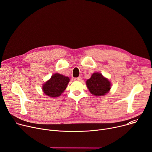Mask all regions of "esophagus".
<instances>
[{
	"instance_id": "esophagus-1",
	"label": "esophagus",
	"mask_w": 152,
	"mask_h": 152,
	"mask_svg": "<svg viewBox=\"0 0 152 152\" xmlns=\"http://www.w3.org/2000/svg\"><path fill=\"white\" fill-rule=\"evenodd\" d=\"M74 80L75 81H80L81 80V77H77V78H75Z\"/></svg>"
}]
</instances>
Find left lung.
<instances>
[{"label":"left lung","instance_id":"obj_1","mask_svg":"<svg viewBox=\"0 0 152 152\" xmlns=\"http://www.w3.org/2000/svg\"><path fill=\"white\" fill-rule=\"evenodd\" d=\"M86 83L90 92L96 96L105 95L111 89V84L108 80L98 72L93 74Z\"/></svg>","mask_w":152,"mask_h":152}]
</instances>
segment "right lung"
Here are the masks:
<instances>
[{"mask_svg": "<svg viewBox=\"0 0 152 152\" xmlns=\"http://www.w3.org/2000/svg\"><path fill=\"white\" fill-rule=\"evenodd\" d=\"M70 79L60 74H53L51 78L43 85L42 90L48 96L56 97L60 96L66 89Z\"/></svg>", "mask_w": 152, "mask_h": 152, "instance_id": "right-lung-1", "label": "right lung"}]
</instances>
